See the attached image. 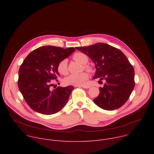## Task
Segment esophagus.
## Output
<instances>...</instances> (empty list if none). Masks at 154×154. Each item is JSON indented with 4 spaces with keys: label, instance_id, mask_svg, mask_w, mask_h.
I'll return each instance as SVG.
<instances>
[{
    "label": "esophagus",
    "instance_id": "obj_1",
    "mask_svg": "<svg viewBox=\"0 0 154 154\" xmlns=\"http://www.w3.org/2000/svg\"><path fill=\"white\" fill-rule=\"evenodd\" d=\"M81 87H82L83 88H85V89H88L90 88V86L88 85H82V86H81Z\"/></svg>",
    "mask_w": 154,
    "mask_h": 154
}]
</instances>
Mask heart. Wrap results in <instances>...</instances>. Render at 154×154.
I'll return each instance as SVG.
<instances>
[{"label":"heart","instance_id":"b5f03b06","mask_svg":"<svg viewBox=\"0 0 154 154\" xmlns=\"http://www.w3.org/2000/svg\"><path fill=\"white\" fill-rule=\"evenodd\" d=\"M73 58L80 63L81 64H85L88 61V58L87 55L82 52H76L73 55ZM85 68L87 69L90 70V66L87 65L85 66ZM57 70L59 73L61 74H66L68 72V60L63 59L59 62L57 66ZM89 75L86 72H83L80 74H70L64 79L65 84L74 86L83 85L85 82L88 79Z\"/></svg>","mask_w":154,"mask_h":154}]
</instances>
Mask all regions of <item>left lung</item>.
<instances>
[{
	"label": "left lung",
	"instance_id": "8db88e82",
	"mask_svg": "<svg viewBox=\"0 0 154 154\" xmlns=\"http://www.w3.org/2000/svg\"><path fill=\"white\" fill-rule=\"evenodd\" d=\"M95 63L94 79L105 80L94 102L106 110L122 106L135 87V71L127 57L119 49L107 44L97 42L87 47H77ZM100 82V81H99Z\"/></svg>",
	"mask_w": 154,
	"mask_h": 154
}]
</instances>
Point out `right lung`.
<instances>
[{
  "label": "right lung",
  "instance_id": "right-lung-1",
  "mask_svg": "<svg viewBox=\"0 0 154 154\" xmlns=\"http://www.w3.org/2000/svg\"><path fill=\"white\" fill-rule=\"evenodd\" d=\"M75 51L46 46L31 52L19 70L17 85L25 101L33 110L43 114H55L67 103L73 86H58L51 90L53 80L60 75L57 66L60 61Z\"/></svg>",
  "mask_w": 154,
  "mask_h": 154
}]
</instances>
